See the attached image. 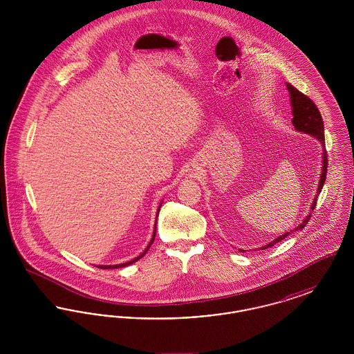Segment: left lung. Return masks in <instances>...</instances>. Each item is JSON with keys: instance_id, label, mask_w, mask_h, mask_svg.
Listing matches in <instances>:
<instances>
[{"instance_id": "1", "label": "left lung", "mask_w": 354, "mask_h": 354, "mask_svg": "<svg viewBox=\"0 0 354 354\" xmlns=\"http://www.w3.org/2000/svg\"><path fill=\"white\" fill-rule=\"evenodd\" d=\"M286 88L289 91V101H290V107H292V124L295 126V129L300 133H305V134L310 135L313 138H316L322 146V167H321L320 180H319V185H317V192L316 196L310 205V211L309 215H306L304 218L303 221L292 231L286 232L284 235H280L276 237L273 241L268 243L267 245H263L260 250H267L270 247H273L276 243L284 240L286 236L290 235L292 232L300 231L303 230L304 227L306 225V223L310 219L312 216V211L316 207L317 203V198L320 195L321 189L325 183V178H326V169H328V155H326V150H325V139H324V122L321 118L320 111L317 109V106L310 101V98H308L306 95H304L301 91H299L296 87H293L290 84H286ZM245 252V251H243Z\"/></svg>"}]
</instances>
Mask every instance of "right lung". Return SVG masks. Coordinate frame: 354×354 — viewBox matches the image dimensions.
I'll list each match as a JSON object with an SVG mask.
<instances>
[{"mask_svg":"<svg viewBox=\"0 0 354 354\" xmlns=\"http://www.w3.org/2000/svg\"><path fill=\"white\" fill-rule=\"evenodd\" d=\"M162 203L159 204V207H158V212H156V218H158V214H159V211H160V207H162ZM155 234H156V221H155V227H153V235H152L151 240H150V243H149V245H147V248L143 251V252L140 253L139 256H136L135 259L133 260H130V261H127V263H122V264H115V266H95V267H98V268H102V270H115V268H123V267H127V266H130V264H133L135 261H138L139 259H142L147 251L150 250V247H151L152 243H153V240H155Z\"/></svg>","mask_w":354,"mask_h":354,"instance_id":"right-lung-1","label":"right lung"}]
</instances>
